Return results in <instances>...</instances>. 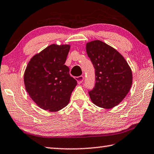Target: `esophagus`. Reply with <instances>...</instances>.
Wrapping results in <instances>:
<instances>
[{
	"label": "esophagus",
	"mask_w": 154,
	"mask_h": 154,
	"mask_svg": "<svg viewBox=\"0 0 154 154\" xmlns=\"http://www.w3.org/2000/svg\"><path fill=\"white\" fill-rule=\"evenodd\" d=\"M83 79H84V77L82 76V75H81V76H79V77H76V80L77 81V83L80 84L83 81Z\"/></svg>",
	"instance_id": "esophagus-1"
}]
</instances>
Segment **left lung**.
I'll return each instance as SVG.
<instances>
[{"label":"left lung","instance_id":"1","mask_svg":"<svg viewBox=\"0 0 154 154\" xmlns=\"http://www.w3.org/2000/svg\"><path fill=\"white\" fill-rule=\"evenodd\" d=\"M86 51L95 68V86L89 91L92 102L105 109L116 106L131 89V68L118 51L101 41L87 43Z\"/></svg>","mask_w":154,"mask_h":154}]
</instances>
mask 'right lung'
Returning a JSON list of instances; mask_svg holds the SVG:
<instances>
[{
	"label": "right lung",
	"mask_w": 154,
	"mask_h": 154,
	"mask_svg": "<svg viewBox=\"0 0 154 154\" xmlns=\"http://www.w3.org/2000/svg\"><path fill=\"white\" fill-rule=\"evenodd\" d=\"M70 45L53 44L30 60L24 74L27 93L39 107L57 111L66 107L77 82L65 65Z\"/></svg>",
	"instance_id": "add662e5"
}]
</instances>
